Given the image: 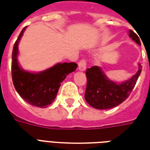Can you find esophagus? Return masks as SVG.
Returning <instances> with one entry per match:
<instances>
[{
  "label": "esophagus",
  "instance_id": "1",
  "mask_svg": "<svg viewBox=\"0 0 150 150\" xmlns=\"http://www.w3.org/2000/svg\"><path fill=\"white\" fill-rule=\"evenodd\" d=\"M87 67V62L85 59H82L79 62V70L81 71H84Z\"/></svg>",
  "mask_w": 150,
  "mask_h": 150
}]
</instances>
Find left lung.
<instances>
[{
    "instance_id": "obj_1",
    "label": "left lung",
    "mask_w": 150,
    "mask_h": 150,
    "mask_svg": "<svg viewBox=\"0 0 150 150\" xmlns=\"http://www.w3.org/2000/svg\"><path fill=\"white\" fill-rule=\"evenodd\" d=\"M129 37L141 45L138 36L132 30H129ZM142 67L139 64L138 71L129 80L116 83L105 75L100 67L94 66L87 69V88L84 97L89 105L96 109H109L121 104L129 97L132 91Z\"/></svg>"
}]
</instances>
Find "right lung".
<instances>
[{
	"instance_id": "1",
	"label": "right lung",
	"mask_w": 150,
	"mask_h": 150,
	"mask_svg": "<svg viewBox=\"0 0 150 150\" xmlns=\"http://www.w3.org/2000/svg\"><path fill=\"white\" fill-rule=\"evenodd\" d=\"M25 28H23L19 34L13 49L12 79L16 91L28 104L38 108H46L54 100L61 83L67 75L75 71L78 65L75 62H59L38 73L23 70L18 62V43Z\"/></svg>"
}]
</instances>
